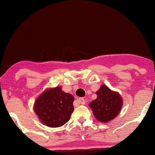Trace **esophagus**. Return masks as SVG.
I'll use <instances>...</instances> for the list:
<instances>
[{"label":"esophagus","instance_id":"34e87169","mask_svg":"<svg viewBox=\"0 0 155 155\" xmlns=\"http://www.w3.org/2000/svg\"><path fill=\"white\" fill-rule=\"evenodd\" d=\"M78 101H79L81 104H85V100L83 97H79V98H78Z\"/></svg>","mask_w":155,"mask_h":155}]
</instances>
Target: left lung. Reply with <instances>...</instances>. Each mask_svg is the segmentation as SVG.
<instances>
[{"mask_svg": "<svg viewBox=\"0 0 155 155\" xmlns=\"http://www.w3.org/2000/svg\"><path fill=\"white\" fill-rule=\"evenodd\" d=\"M96 94L97 98L89 104L96 119L104 123L114 119L122 107L123 101L120 94L106 85H101Z\"/></svg>", "mask_w": 155, "mask_h": 155, "instance_id": "left-lung-1", "label": "left lung"}]
</instances>
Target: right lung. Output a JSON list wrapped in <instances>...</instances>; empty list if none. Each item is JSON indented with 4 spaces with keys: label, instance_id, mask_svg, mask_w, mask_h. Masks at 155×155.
Returning a JSON list of instances; mask_svg holds the SVG:
<instances>
[{
    "label": "right lung",
    "instance_id": "obj_1",
    "mask_svg": "<svg viewBox=\"0 0 155 155\" xmlns=\"http://www.w3.org/2000/svg\"><path fill=\"white\" fill-rule=\"evenodd\" d=\"M74 97L62 91L61 87L44 91L35 103V112L40 120L49 127H59L70 119Z\"/></svg>",
    "mask_w": 155,
    "mask_h": 155
}]
</instances>
